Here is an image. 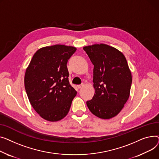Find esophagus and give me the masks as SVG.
I'll use <instances>...</instances> for the list:
<instances>
[{"mask_svg": "<svg viewBox=\"0 0 159 159\" xmlns=\"http://www.w3.org/2000/svg\"><path fill=\"white\" fill-rule=\"evenodd\" d=\"M83 86H84V84H83V83H81V84H80V85H78V89H81V88H82Z\"/></svg>", "mask_w": 159, "mask_h": 159, "instance_id": "esophagus-1", "label": "esophagus"}]
</instances>
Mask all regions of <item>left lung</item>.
Listing matches in <instances>:
<instances>
[{"mask_svg":"<svg viewBox=\"0 0 159 159\" xmlns=\"http://www.w3.org/2000/svg\"><path fill=\"white\" fill-rule=\"evenodd\" d=\"M94 65L93 82L96 90L87 105L96 116L108 119L117 116L129 96L132 74L123 54L106 44L83 48Z\"/></svg>","mask_w":159,"mask_h":159,"instance_id":"obj_1","label":"left lung"}]
</instances>
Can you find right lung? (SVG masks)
<instances>
[{
	"label": "right lung",
	"instance_id": "1",
	"mask_svg": "<svg viewBox=\"0 0 159 159\" xmlns=\"http://www.w3.org/2000/svg\"><path fill=\"white\" fill-rule=\"evenodd\" d=\"M76 48L64 45L37 51L27 68L24 85L31 105L43 119L58 121L67 116L77 92L69 83L67 64Z\"/></svg>",
	"mask_w": 159,
	"mask_h": 159
}]
</instances>
